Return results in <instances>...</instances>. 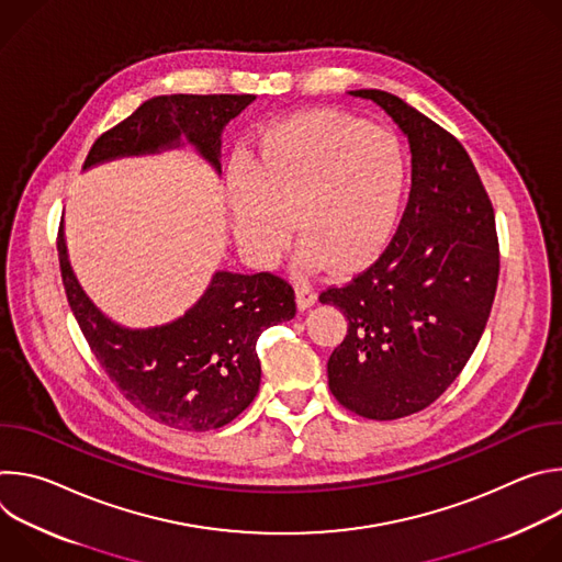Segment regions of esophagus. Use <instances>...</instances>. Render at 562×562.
Wrapping results in <instances>:
<instances>
[{"instance_id": "1", "label": "esophagus", "mask_w": 562, "mask_h": 562, "mask_svg": "<svg viewBox=\"0 0 562 562\" xmlns=\"http://www.w3.org/2000/svg\"><path fill=\"white\" fill-rule=\"evenodd\" d=\"M295 302H297V306H300V308H308V306H313V304L317 302V293H315V289H313L311 284H306V282H300V284L295 286Z\"/></svg>"}]
</instances>
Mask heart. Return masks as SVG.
Returning <instances> with one entry per match:
<instances>
[{"label":"heart","instance_id":"1","mask_svg":"<svg viewBox=\"0 0 562 562\" xmlns=\"http://www.w3.org/2000/svg\"><path fill=\"white\" fill-rule=\"evenodd\" d=\"M400 137L338 113H302L267 126L231 165L226 202L237 245L260 265L286 249L291 213L304 271L369 262L391 237L407 191Z\"/></svg>","mask_w":562,"mask_h":562}]
</instances>
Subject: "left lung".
Returning <instances> with one entry per match:
<instances>
[{
    "mask_svg": "<svg viewBox=\"0 0 562 562\" xmlns=\"http://www.w3.org/2000/svg\"><path fill=\"white\" fill-rule=\"evenodd\" d=\"M349 93L378 104L407 135L412 193L384 254L319 293L349 319L327 362L329 389L362 418L395 420L440 397L485 331L501 271L496 217L451 133L391 93Z\"/></svg>",
    "mask_w": 562,
    "mask_h": 562,
    "instance_id": "left-lung-1",
    "label": "left lung"
}]
</instances>
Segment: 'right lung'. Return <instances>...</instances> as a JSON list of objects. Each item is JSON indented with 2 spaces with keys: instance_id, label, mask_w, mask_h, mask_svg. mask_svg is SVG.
Returning a JSON list of instances; mask_svg holds the SVG:
<instances>
[{
  "instance_id": "obj_1",
  "label": "right lung",
  "mask_w": 562,
  "mask_h": 562,
  "mask_svg": "<svg viewBox=\"0 0 562 562\" xmlns=\"http://www.w3.org/2000/svg\"><path fill=\"white\" fill-rule=\"evenodd\" d=\"M256 95H157L91 146L85 171L120 157L153 155L184 144L220 167L224 126ZM70 311L95 358L124 397L148 418L209 431L243 414L260 389L256 342L295 315L293 286L273 273L215 271L204 295L178 319L131 329L104 315L79 286L68 262L64 217L57 239Z\"/></svg>"
}]
</instances>
